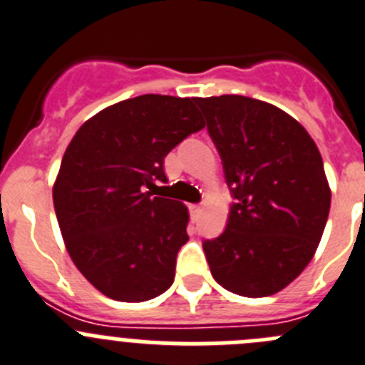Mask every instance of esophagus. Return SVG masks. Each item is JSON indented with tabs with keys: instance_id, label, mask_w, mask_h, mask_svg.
Here are the masks:
<instances>
[{
	"instance_id": "34e87169",
	"label": "esophagus",
	"mask_w": 365,
	"mask_h": 365,
	"mask_svg": "<svg viewBox=\"0 0 365 365\" xmlns=\"http://www.w3.org/2000/svg\"><path fill=\"white\" fill-rule=\"evenodd\" d=\"M189 210H190V214H192V217H198L200 212H202V205H196V203H192V205H189Z\"/></svg>"
}]
</instances>
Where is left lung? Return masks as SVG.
<instances>
[{"label":"left lung","mask_w":365,"mask_h":365,"mask_svg":"<svg viewBox=\"0 0 365 365\" xmlns=\"http://www.w3.org/2000/svg\"><path fill=\"white\" fill-rule=\"evenodd\" d=\"M232 192L227 229L203 243L225 290L268 297L312 261L328 221L331 190L304 128L268 102L243 95L194 98Z\"/></svg>","instance_id":"1"}]
</instances>
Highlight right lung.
<instances>
[{
	"label": "right lung",
	"mask_w": 365,
	"mask_h": 365,
	"mask_svg": "<svg viewBox=\"0 0 365 365\" xmlns=\"http://www.w3.org/2000/svg\"><path fill=\"white\" fill-rule=\"evenodd\" d=\"M194 102L153 93L117 102L64 151L53 183L59 229L75 267L106 297L149 301L175 281L189 210L151 189L167 182L169 151L205 128Z\"/></svg>",
	"instance_id": "right-lung-1"
}]
</instances>
